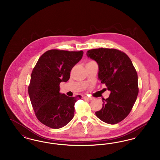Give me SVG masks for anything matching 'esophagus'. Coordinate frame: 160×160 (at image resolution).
I'll list each match as a JSON object with an SVG mask.
<instances>
[{
	"mask_svg": "<svg viewBox=\"0 0 160 160\" xmlns=\"http://www.w3.org/2000/svg\"><path fill=\"white\" fill-rule=\"evenodd\" d=\"M83 98L85 99V100H89V101H91L92 99H93V98H92V97H87V96L84 97Z\"/></svg>",
	"mask_w": 160,
	"mask_h": 160,
	"instance_id": "esophagus-1",
	"label": "esophagus"
}]
</instances>
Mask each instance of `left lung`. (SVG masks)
Masks as SVG:
<instances>
[{
  "instance_id": "left-lung-1",
  "label": "left lung",
  "mask_w": 160,
  "mask_h": 160,
  "mask_svg": "<svg viewBox=\"0 0 160 160\" xmlns=\"http://www.w3.org/2000/svg\"><path fill=\"white\" fill-rule=\"evenodd\" d=\"M86 55L98 63V79L110 91L108 98L102 99V108L95 114L107 123H118L129 114L137 99L136 70L129 57L116 49H92Z\"/></svg>"
}]
</instances>
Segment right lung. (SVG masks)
<instances>
[{
	"instance_id": "1",
	"label": "right lung",
	"mask_w": 160,
	"mask_h": 160,
	"mask_svg": "<svg viewBox=\"0 0 160 160\" xmlns=\"http://www.w3.org/2000/svg\"><path fill=\"white\" fill-rule=\"evenodd\" d=\"M83 55V51L48 50L32 72L28 88L31 104L38 120L50 128H61L74 117L75 102L82 97L61 93L59 84L68 80L71 69Z\"/></svg>"
}]
</instances>
